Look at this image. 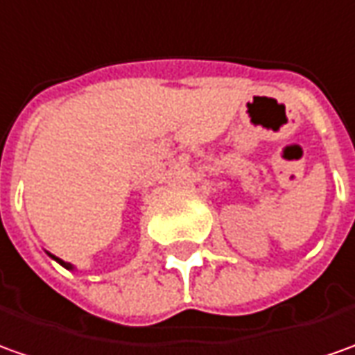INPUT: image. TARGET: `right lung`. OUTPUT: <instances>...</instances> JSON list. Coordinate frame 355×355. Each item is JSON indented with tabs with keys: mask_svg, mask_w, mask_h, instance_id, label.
Here are the masks:
<instances>
[{
	"mask_svg": "<svg viewBox=\"0 0 355 355\" xmlns=\"http://www.w3.org/2000/svg\"><path fill=\"white\" fill-rule=\"evenodd\" d=\"M48 254H50V252H48ZM50 257H52V259L56 260V262H60V264H62V266H64V268H67V270H73V266H71V264H69V262H64V260H62V259H58V257H54V254H50Z\"/></svg>",
	"mask_w": 355,
	"mask_h": 355,
	"instance_id": "1",
	"label": "right lung"
}]
</instances>
